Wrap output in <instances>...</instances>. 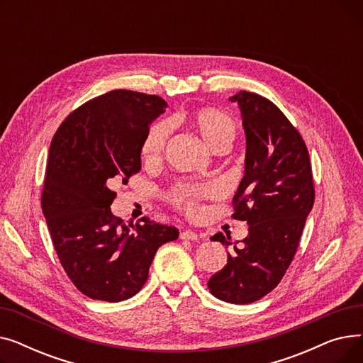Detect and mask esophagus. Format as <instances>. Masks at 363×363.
Wrapping results in <instances>:
<instances>
[{
    "instance_id": "34e87169",
    "label": "esophagus",
    "mask_w": 363,
    "mask_h": 363,
    "mask_svg": "<svg viewBox=\"0 0 363 363\" xmlns=\"http://www.w3.org/2000/svg\"><path fill=\"white\" fill-rule=\"evenodd\" d=\"M181 240H188V241H196L199 240V234L191 231V230H184L181 234H179Z\"/></svg>"
}]
</instances>
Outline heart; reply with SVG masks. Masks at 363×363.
<instances>
[{"label":"heart","mask_w":363,"mask_h":363,"mask_svg":"<svg viewBox=\"0 0 363 363\" xmlns=\"http://www.w3.org/2000/svg\"><path fill=\"white\" fill-rule=\"evenodd\" d=\"M184 122L194 128L200 133V137L206 141V144L212 147L215 151L230 148L238 132V126L230 114L213 107H203L189 111L184 116ZM167 138V123L159 122L152 125L147 130L141 143L140 151L143 160L145 163H157L163 157ZM213 193V185L178 182L169 189L166 197L170 204H174L186 215H196L200 208V201Z\"/></svg>","instance_id":"b5f03b06"}]
</instances>
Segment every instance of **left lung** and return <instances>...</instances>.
Here are the masks:
<instances>
[{"mask_svg":"<svg viewBox=\"0 0 363 363\" xmlns=\"http://www.w3.org/2000/svg\"><path fill=\"white\" fill-rule=\"evenodd\" d=\"M245 130V170L233 199V218L249 223V235L207 282L228 303H253L271 293L287 272L315 201L309 151L300 132L268 99L240 91ZM231 245L230 235L212 237ZM235 242V244H237Z\"/></svg>","mask_w":363,"mask_h":363,"instance_id":"left-lung-1","label":"left lung"}]
</instances>
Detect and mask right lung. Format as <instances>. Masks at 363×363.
Segmentation results:
<instances>
[{
	"instance_id": "add662e5",
	"label": "right lung",
	"mask_w": 363,
	"mask_h": 363,
	"mask_svg": "<svg viewBox=\"0 0 363 363\" xmlns=\"http://www.w3.org/2000/svg\"><path fill=\"white\" fill-rule=\"evenodd\" d=\"M167 103L159 95L114 89L73 110L54 133L41 196L57 256L74 287L94 300L122 301L148 278L175 226L113 216V186L141 169V143Z\"/></svg>"
}]
</instances>
